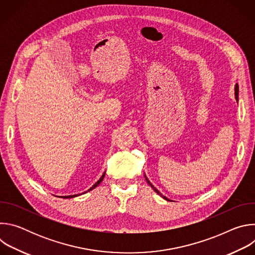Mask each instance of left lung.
Listing matches in <instances>:
<instances>
[{"label":"left lung","instance_id":"8db88e82","mask_svg":"<svg viewBox=\"0 0 255 255\" xmlns=\"http://www.w3.org/2000/svg\"><path fill=\"white\" fill-rule=\"evenodd\" d=\"M237 97H238V84H236V85H235V98L237 99ZM144 176H145V179H146V181H147V184H148V185H149V186H150V187H151V188L154 190V192H156V193H157L159 196H161V197H162L164 200H166V201H169V202H172L171 200H169V199H167L166 197L162 196V194H161V193H160V192H159V191H158V190H157V189H156V188H155V187H154V186H153V185L150 183L149 179L147 178V176H146V175L144 174Z\"/></svg>","mask_w":255,"mask_h":255}]
</instances>
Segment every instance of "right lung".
Here are the masks:
<instances>
[{
	"instance_id": "right-lung-1",
	"label": "right lung",
	"mask_w": 255,
	"mask_h": 255,
	"mask_svg": "<svg viewBox=\"0 0 255 255\" xmlns=\"http://www.w3.org/2000/svg\"><path fill=\"white\" fill-rule=\"evenodd\" d=\"M104 176H105V172L103 173V175L100 177V179L97 181V183L92 187V188H90L89 190H88V192H90V191H92V190H94L96 187H98L100 184H101V181L103 180V178H104ZM85 194V193H84ZM78 196H80V195H72V196H61V197H59V198H64V199H70V198H75V197H78Z\"/></svg>"
}]
</instances>
